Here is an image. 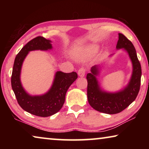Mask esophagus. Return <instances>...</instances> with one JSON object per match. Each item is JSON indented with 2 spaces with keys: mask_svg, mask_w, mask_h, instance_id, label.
I'll return each instance as SVG.
<instances>
[{
  "mask_svg": "<svg viewBox=\"0 0 149 149\" xmlns=\"http://www.w3.org/2000/svg\"><path fill=\"white\" fill-rule=\"evenodd\" d=\"M85 72H86V70H85V68H83V67H81V68L79 69L78 70V75L79 77H84L85 76Z\"/></svg>",
  "mask_w": 149,
  "mask_h": 149,
  "instance_id": "1",
  "label": "esophagus"
}]
</instances>
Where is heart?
<instances>
[{"label":"heart","instance_id":"1","mask_svg":"<svg viewBox=\"0 0 149 149\" xmlns=\"http://www.w3.org/2000/svg\"><path fill=\"white\" fill-rule=\"evenodd\" d=\"M96 47L95 46H89L86 47V49H85V52L87 53V54H92V53L95 52L96 51ZM75 56H77V53H74Z\"/></svg>","mask_w":149,"mask_h":149}]
</instances>
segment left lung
<instances>
[{
	"label": "left lung",
	"instance_id": "1",
	"mask_svg": "<svg viewBox=\"0 0 149 149\" xmlns=\"http://www.w3.org/2000/svg\"><path fill=\"white\" fill-rule=\"evenodd\" d=\"M117 49L123 48L128 53L133 66V72L127 87L115 93L102 91L100 88L96 76L99 72V66H93L91 73L87 74V99L93 109L103 113L117 114L123 111L135 100L139 92L142 70L140 63L132 42L123 34L119 33L117 44Z\"/></svg>",
	"mask_w": 149,
	"mask_h": 149
}]
</instances>
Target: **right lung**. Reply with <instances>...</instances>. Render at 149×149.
<instances>
[{
    "label": "right lung",
    "instance_id": "right-lung-1",
    "mask_svg": "<svg viewBox=\"0 0 149 149\" xmlns=\"http://www.w3.org/2000/svg\"><path fill=\"white\" fill-rule=\"evenodd\" d=\"M52 49L51 40L42 36H37L30 40L16 56L11 75V87L20 107L28 113L42 117L54 115L62 109L67 90L78 77L75 72L64 73L58 71L52 87L46 93L32 96L26 92L20 81L24 59L30 51Z\"/></svg>",
    "mask_w": 149,
    "mask_h": 149
}]
</instances>
